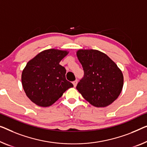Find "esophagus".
Returning <instances> with one entry per match:
<instances>
[{
	"instance_id": "esophagus-1",
	"label": "esophagus",
	"mask_w": 147,
	"mask_h": 147,
	"mask_svg": "<svg viewBox=\"0 0 147 147\" xmlns=\"http://www.w3.org/2000/svg\"><path fill=\"white\" fill-rule=\"evenodd\" d=\"M77 82H78V80H75L73 81V84L74 87L76 86V84H77Z\"/></svg>"
}]
</instances>
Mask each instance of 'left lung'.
<instances>
[{
	"label": "left lung",
	"mask_w": 147,
	"mask_h": 147,
	"mask_svg": "<svg viewBox=\"0 0 147 147\" xmlns=\"http://www.w3.org/2000/svg\"><path fill=\"white\" fill-rule=\"evenodd\" d=\"M76 55L84 70V76L76 89L92 106H109L122 90L121 71L107 55L98 50L80 49Z\"/></svg>",
	"instance_id": "obj_1"
}]
</instances>
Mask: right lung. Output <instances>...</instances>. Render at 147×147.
<instances>
[{"instance_id": "add662e5", "label": "right lung", "mask_w": 147, "mask_h": 147, "mask_svg": "<svg viewBox=\"0 0 147 147\" xmlns=\"http://www.w3.org/2000/svg\"><path fill=\"white\" fill-rule=\"evenodd\" d=\"M69 52L50 49L41 51L27 63L22 74L26 96L41 107L53 104L73 84L65 77L66 69L59 65Z\"/></svg>"}]
</instances>
